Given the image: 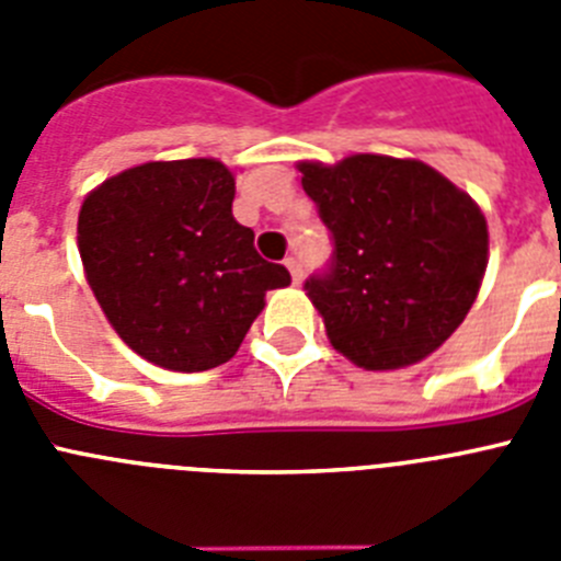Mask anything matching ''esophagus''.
Returning a JSON list of instances; mask_svg holds the SVG:
<instances>
[{
  "label": "esophagus",
  "mask_w": 561,
  "mask_h": 561,
  "mask_svg": "<svg viewBox=\"0 0 561 561\" xmlns=\"http://www.w3.org/2000/svg\"><path fill=\"white\" fill-rule=\"evenodd\" d=\"M286 266H289V272H291V280H295V284H300V280H304V264H300V257H286Z\"/></svg>",
  "instance_id": "1"
}]
</instances>
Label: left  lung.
Instances as JSON below:
<instances>
[{"label":"left lung","mask_w":561,"mask_h":561,"mask_svg":"<svg viewBox=\"0 0 561 561\" xmlns=\"http://www.w3.org/2000/svg\"><path fill=\"white\" fill-rule=\"evenodd\" d=\"M304 191L331 232V261L306 280L329 340L365 370L440 348L472 309L489 255L480 207L419 160L356 153L300 162Z\"/></svg>","instance_id":"8db88e82"}]
</instances>
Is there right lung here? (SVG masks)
Here are the masks:
<instances>
[{"label": "right lung", "instance_id": "right-lung-1", "mask_svg": "<svg viewBox=\"0 0 561 561\" xmlns=\"http://www.w3.org/2000/svg\"><path fill=\"white\" fill-rule=\"evenodd\" d=\"M236 180L216 160L146 162L83 199L78 250L114 331L142 359L180 374L219 368L270 289L291 284L232 219Z\"/></svg>", "mask_w": 561, "mask_h": 561}]
</instances>
